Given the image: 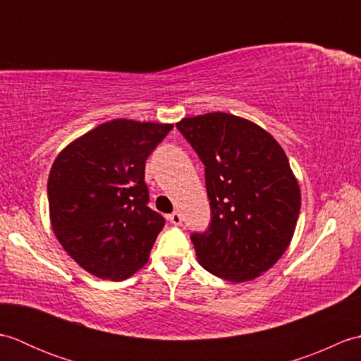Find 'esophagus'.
Listing matches in <instances>:
<instances>
[{
    "mask_svg": "<svg viewBox=\"0 0 361 361\" xmlns=\"http://www.w3.org/2000/svg\"><path fill=\"white\" fill-rule=\"evenodd\" d=\"M167 220L171 221L172 225H175V226H180L181 225V221H183V219H181V214L180 212H176V211H173L172 214H169L167 216Z\"/></svg>",
    "mask_w": 361,
    "mask_h": 361,
    "instance_id": "34e87169",
    "label": "esophagus"
}]
</instances>
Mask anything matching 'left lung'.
<instances>
[{
    "mask_svg": "<svg viewBox=\"0 0 361 361\" xmlns=\"http://www.w3.org/2000/svg\"><path fill=\"white\" fill-rule=\"evenodd\" d=\"M176 128L204 164L211 224L190 235L198 262L229 282L257 278L288 248L301 209L286 152L255 122L221 111Z\"/></svg>",
    "mask_w": 361,
    "mask_h": 361,
    "instance_id": "1",
    "label": "left lung"
}]
</instances>
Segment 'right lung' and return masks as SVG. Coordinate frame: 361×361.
<instances>
[{
	"label": "right lung",
	"instance_id": "add662e5",
	"mask_svg": "<svg viewBox=\"0 0 361 361\" xmlns=\"http://www.w3.org/2000/svg\"><path fill=\"white\" fill-rule=\"evenodd\" d=\"M173 124L113 119L59 153L49 219L63 250L96 278L124 281L147 264L164 217L152 211L145 159Z\"/></svg>",
	"mask_w": 361,
	"mask_h": 361
}]
</instances>
